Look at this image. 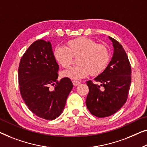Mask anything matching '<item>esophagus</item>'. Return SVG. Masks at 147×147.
<instances>
[{
	"mask_svg": "<svg viewBox=\"0 0 147 147\" xmlns=\"http://www.w3.org/2000/svg\"><path fill=\"white\" fill-rule=\"evenodd\" d=\"M73 83L74 86H77L80 83V82L79 81H77V80H73Z\"/></svg>",
	"mask_w": 147,
	"mask_h": 147,
	"instance_id": "1",
	"label": "esophagus"
}]
</instances>
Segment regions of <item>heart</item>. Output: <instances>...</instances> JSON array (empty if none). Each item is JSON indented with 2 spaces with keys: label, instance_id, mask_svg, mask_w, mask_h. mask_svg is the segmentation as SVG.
<instances>
[{
  "label": "heart",
  "instance_id": "obj_1",
  "mask_svg": "<svg viewBox=\"0 0 147 147\" xmlns=\"http://www.w3.org/2000/svg\"><path fill=\"white\" fill-rule=\"evenodd\" d=\"M56 61L64 68H68L77 57L78 65L63 71L62 76L73 80H79L90 73L96 75L104 71L109 61L108 49L104 45L96 44L92 39L82 37L69 40L67 46H57L54 49Z\"/></svg>",
  "mask_w": 147,
  "mask_h": 147
}]
</instances>
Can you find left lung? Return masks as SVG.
Segmentation results:
<instances>
[{"instance_id": "obj_1", "label": "left lung", "mask_w": 147, "mask_h": 147, "mask_svg": "<svg viewBox=\"0 0 147 147\" xmlns=\"http://www.w3.org/2000/svg\"><path fill=\"white\" fill-rule=\"evenodd\" d=\"M109 38L114 51L106 69L94 78L100 84L86 82L89 88L86 107L92 115L100 118L115 114L125 105L131 82V67L127 53L118 41Z\"/></svg>"}]
</instances>
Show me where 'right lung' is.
<instances>
[{
    "label": "right lung",
    "instance_id": "right-lung-1",
    "mask_svg": "<svg viewBox=\"0 0 147 147\" xmlns=\"http://www.w3.org/2000/svg\"><path fill=\"white\" fill-rule=\"evenodd\" d=\"M59 66L53 56L50 41L33 42L22 56L18 67V82L23 100L32 112L42 119L59 117L73 84L65 77L58 82ZM55 85V88H49Z\"/></svg>",
    "mask_w": 147,
    "mask_h": 147
}]
</instances>
